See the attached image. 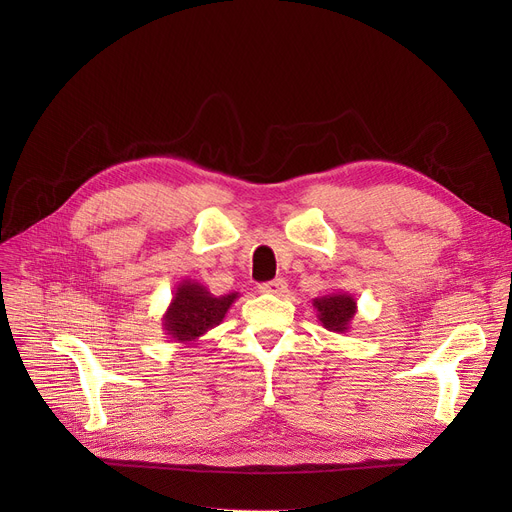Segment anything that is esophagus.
<instances>
[{"instance_id":"obj_1","label":"esophagus","mask_w":512,"mask_h":512,"mask_svg":"<svg viewBox=\"0 0 512 512\" xmlns=\"http://www.w3.org/2000/svg\"><path fill=\"white\" fill-rule=\"evenodd\" d=\"M286 288H288L286 280L276 278V280H272V282L261 284V286H259V292H263V294H274V297H284Z\"/></svg>"}]
</instances>
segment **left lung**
Wrapping results in <instances>:
<instances>
[{
    "instance_id": "1",
    "label": "left lung",
    "mask_w": 512,
    "mask_h": 512,
    "mask_svg": "<svg viewBox=\"0 0 512 512\" xmlns=\"http://www.w3.org/2000/svg\"><path fill=\"white\" fill-rule=\"evenodd\" d=\"M313 307L317 311V319L321 326L336 334H346L351 328V321L357 315V301L348 292H334L326 297L313 299Z\"/></svg>"
}]
</instances>
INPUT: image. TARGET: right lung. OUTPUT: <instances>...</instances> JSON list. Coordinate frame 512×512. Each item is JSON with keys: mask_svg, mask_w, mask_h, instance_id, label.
<instances>
[{"mask_svg": "<svg viewBox=\"0 0 512 512\" xmlns=\"http://www.w3.org/2000/svg\"><path fill=\"white\" fill-rule=\"evenodd\" d=\"M238 292H228L215 297L207 286L195 280H182L176 290L168 311L161 317V326L166 334L180 344H197L215 326H220Z\"/></svg>", "mask_w": 512, "mask_h": 512, "instance_id": "1", "label": "right lung"}]
</instances>
